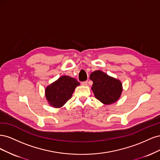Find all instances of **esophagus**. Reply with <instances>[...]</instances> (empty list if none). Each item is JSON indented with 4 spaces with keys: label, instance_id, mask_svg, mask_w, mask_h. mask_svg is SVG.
Returning a JSON list of instances; mask_svg holds the SVG:
<instances>
[{
    "label": "esophagus",
    "instance_id": "obj_1",
    "mask_svg": "<svg viewBox=\"0 0 160 160\" xmlns=\"http://www.w3.org/2000/svg\"><path fill=\"white\" fill-rule=\"evenodd\" d=\"M81 85H83V86H86V85H88V81H83V82H81Z\"/></svg>",
    "mask_w": 160,
    "mask_h": 160
}]
</instances>
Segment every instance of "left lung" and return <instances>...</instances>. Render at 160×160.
<instances>
[{"label":"left lung","mask_w":160,"mask_h":160,"mask_svg":"<svg viewBox=\"0 0 160 160\" xmlns=\"http://www.w3.org/2000/svg\"><path fill=\"white\" fill-rule=\"evenodd\" d=\"M93 81L91 89L95 98L101 103L109 105L115 102L122 94L121 81L108 75L101 71H95L90 75Z\"/></svg>","instance_id":"left-lung-1"}]
</instances>
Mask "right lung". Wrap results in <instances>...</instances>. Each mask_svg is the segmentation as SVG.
Segmentation results:
<instances>
[{
  "instance_id": "obj_1",
  "label": "right lung",
  "mask_w": 160,
  "mask_h": 160,
  "mask_svg": "<svg viewBox=\"0 0 160 160\" xmlns=\"http://www.w3.org/2000/svg\"><path fill=\"white\" fill-rule=\"evenodd\" d=\"M79 82L69 76H62L47 87L45 96L49 104L54 108H61L69 100Z\"/></svg>"
}]
</instances>
